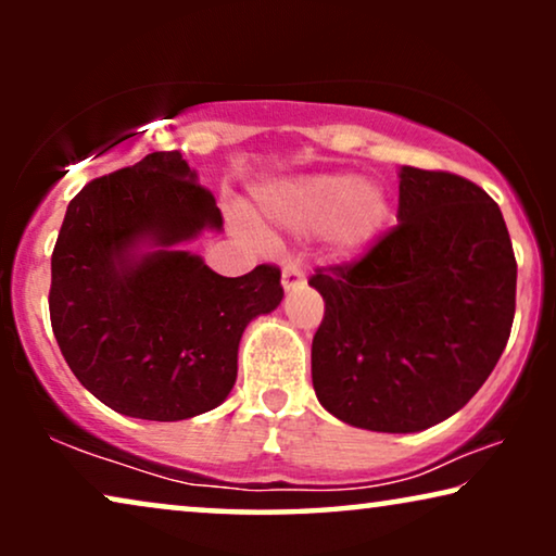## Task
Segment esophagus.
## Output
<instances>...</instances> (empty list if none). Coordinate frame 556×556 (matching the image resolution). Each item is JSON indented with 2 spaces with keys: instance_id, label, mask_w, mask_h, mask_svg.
<instances>
[{
  "instance_id": "esophagus-1",
  "label": "esophagus",
  "mask_w": 556,
  "mask_h": 556,
  "mask_svg": "<svg viewBox=\"0 0 556 556\" xmlns=\"http://www.w3.org/2000/svg\"><path fill=\"white\" fill-rule=\"evenodd\" d=\"M303 280H306V276H303L301 265L293 263V261H288L283 265V276H280V283H283L286 291H293V288H299Z\"/></svg>"
}]
</instances>
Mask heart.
<instances>
[{"mask_svg":"<svg viewBox=\"0 0 556 556\" xmlns=\"http://www.w3.org/2000/svg\"><path fill=\"white\" fill-rule=\"evenodd\" d=\"M261 215L295 232H324L333 253L352 255L384 230L392 202L377 181L333 172L265 187Z\"/></svg>","mask_w":556,"mask_h":556,"instance_id":"1","label":"heart"}]
</instances>
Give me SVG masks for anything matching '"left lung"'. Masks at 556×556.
Returning a JSON list of instances; mask_svg holds the SVG:
<instances>
[{
    "label": "left lung",
    "mask_w": 556,
    "mask_h": 556,
    "mask_svg": "<svg viewBox=\"0 0 556 556\" xmlns=\"http://www.w3.org/2000/svg\"><path fill=\"white\" fill-rule=\"evenodd\" d=\"M308 286L326 306L311 344L318 402L354 428L420 432L458 413L504 354L516 257L481 187L402 166L397 225Z\"/></svg>",
    "instance_id": "obj_1"
}]
</instances>
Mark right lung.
I'll return each instance as SVG.
<instances>
[{
  "mask_svg": "<svg viewBox=\"0 0 556 556\" xmlns=\"http://www.w3.org/2000/svg\"><path fill=\"white\" fill-rule=\"evenodd\" d=\"M223 212L179 151L88 181L67 204L52 250L50 321L86 390L139 420L210 413L238 377L255 316L283 299L280 270L225 278L179 250Z\"/></svg>",
  "mask_w": 556,
  "mask_h": 556,
  "instance_id": "1",
  "label": "right lung"
}]
</instances>
